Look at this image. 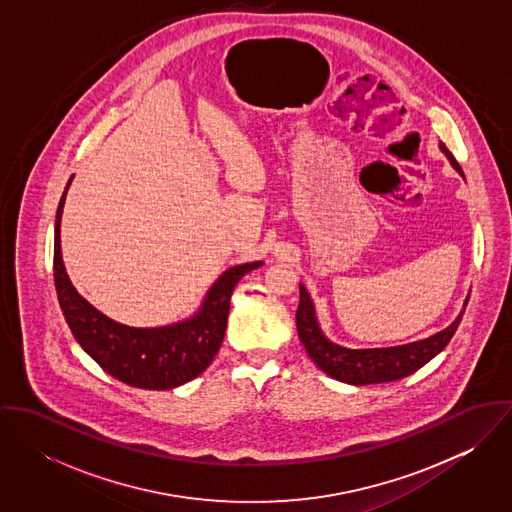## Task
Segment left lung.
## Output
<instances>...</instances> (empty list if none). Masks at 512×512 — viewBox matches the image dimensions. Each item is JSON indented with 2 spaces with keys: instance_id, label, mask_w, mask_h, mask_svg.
Segmentation results:
<instances>
[{
  "instance_id": "obj_1",
  "label": "left lung",
  "mask_w": 512,
  "mask_h": 512,
  "mask_svg": "<svg viewBox=\"0 0 512 512\" xmlns=\"http://www.w3.org/2000/svg\"><path fill=\"white\" fill-rule=\"evenodd\" d=\"M441 151L447 155L451 165L463 175L459 163L455 161L453 153L439 144ZM463 313L443 331L432 335L430 339L402 345V347H390V349H345L341 345L331 343L319 329L315 319L313 301L307 290L299 286V307L295 313V325L297 335L307 351V355L313 359V363L319 366L329 376L355 384H378V382H392L400 380L418 368L430 363L438 353H441L451 337L455 335Z\"/></svg>"
}]
</instances>
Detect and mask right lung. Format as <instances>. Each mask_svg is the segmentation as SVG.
Wrapping results in <instances>:
<instances>
[{
    "instance_id": "1",
    "label": "right lung",
    "mask_w": 512,
    "mask_h": 512,
    "mask_svg": "<svg viewBox=\"0 0 512 512\" xmlns=\"http://www.w3.org/2000/svg\"><path fill=\"white\" fill-rule=\"evenodd\" d=\"M71 181L67 183L69 189ZM61 197L55 220V288L65 319L80 347L114 378L146 390H171L199 376L219 353L230 295L242 276L262 266V262L234 266L224 272L207 293L201 311L189 321L159 327L136 329L120 325L90 303H86L71 284L61 258Z\"/></svg>"
}]
</instances>
